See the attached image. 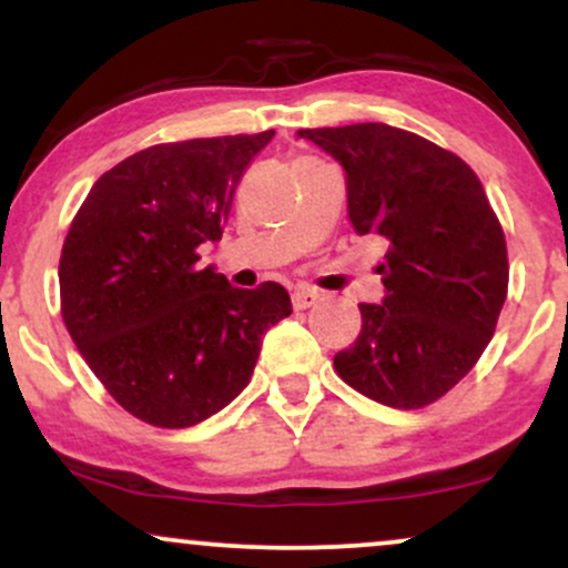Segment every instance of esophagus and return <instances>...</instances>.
I'll use <instances>...</instances> for the list:
<instances>
[{
  "label": "esophagus",
  "instance_id": "1",
  "mask_svg": "<svg viewBox=\"0 0 568 568\" xmlns=\"http://www.w3.org/2000/svg\"><path fill=\"white\" fill-rule=\"evenodd\" d=\"M317 298H321V291H315V288H296V291H293L291 302H293V310H310L312 304H317Z\"/></svg>",
  "mask_w": 568,
  "mask_h": 568
}]
</instances>
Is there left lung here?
<instances>
[{"instance_id": "1", "label": "left lung", "mask_w": 568, "mask_h": 568, "mask_svg": "<svg viewBox=\"0 0 568 568\" xmlns=\"http://www.w3.org/2000/svg\"><path fill=\"white\" fill-rule=\"evenodd\" d=\"M296 135L344 168L355 232L389 243L382 304H361L336 374L389 408L429 406L478 363L507 296L505 232L484 186L456 154L384 122Z\"/></svg>"}]
</instances>
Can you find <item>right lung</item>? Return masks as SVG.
I'll use <instances>...</instances> for the list:
<instances>
[{"instance_id":"1","label":"right lung","mask_w":568,"mask_h":568,"mask_svg":"<svg viewBox=\"0 0 568 568\" xmlns=\"http://www.w3.org/2000/svg\"><path fill=\"white\" fill-rule=\"evenodd\" d=\"M221 135L149 146L95 181L58 266L61 312L122 408L181 429L230 406L262 336L291 315L280 283L234 288L197 247L219 243L247 162L272 141Z\"/></svg>"}]
</instances>
